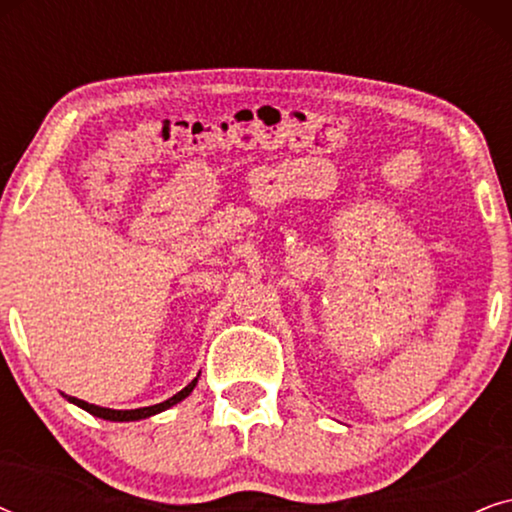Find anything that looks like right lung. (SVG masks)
<instances>
[{
    "label": "right lung",
    "instance_id": "add662e5",
    "mask_svg": "<svg viewBox=\"0 0 512 512\" xmlns=\"http://www.w3.org/2000/svg\"><path fill=\"white\" fill-rule=\"evenodd\" d=\"M195 382H198V377H195V380H193L191 384H188V387L181 389L179 394H174L172 398H167V401L158 403V405H149V408H137V410H111V408H100V405H93V403L79 401V398H72V396H65V398H67V401H72V403L79 405V408L88 410L90 415L102 417V419H109V422H135V419L151 417V415H156V412H163V410H167V408H172L174 403L184 401V398L193 391Z\"/></svg>",
    "mask_w": 512,
    "mask_h": 512
}]
</instances>
